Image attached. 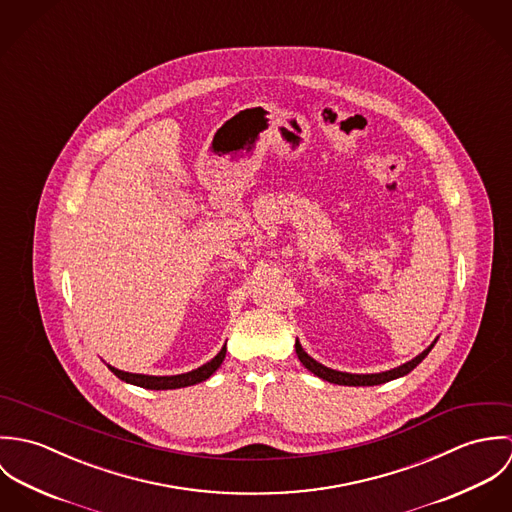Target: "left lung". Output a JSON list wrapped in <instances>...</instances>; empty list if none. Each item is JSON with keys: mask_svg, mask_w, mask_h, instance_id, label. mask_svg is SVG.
I'll return each mask as SVG.
<instances>
[{"mask_svg": "<svg viewBox=\"0 0 512 512\" xmlns=\"http://www.w3.org/2000/svg\"><path fill=\"white\" fill-rule=\"evenodd\" d=\"M438 341V339H436ZM436 341L426 349L422 351L418 357H414L412 361L404 363V365L396 366L392 370H386V372H376V374H351V372H341V370H333V368H327V366L317 363L315 359H311L299 345V341L295 339V353H297V359L301 361V365L305 366L309 372H313L315 376L327 380V382H333V384H343V386H374V384H384L388 380H394V378H400L408 372H412L416 366L420 365L428 353L434 349Z\"/></svg>", "mask_w": 512, "mask_h": 512, "instance_id": "left-lung-1", "label": "left lung"}]
</instances>
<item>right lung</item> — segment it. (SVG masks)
Instances as JSON below:
<instances>
[{"label":"right lung","mask_w":512,"mask_h":512,"mask_svg":"<svg viewBox=\"0 0 512 512\" xmlns=\"http://www.w3.org/2000/svg\"><path fill=\"white\" fill-rule=\"evenodd\" d=\"M226 357V345L220 349L219 355L209 361L207 365L199 366L191 372H185V374H173V376H151V374H134V372H124V370H118L114 366L108 365V368L124 382L128 384H136V386H142L147 390H173V388H185V386H193V384H199L203 380H207L224 361Z\"/></svg>","instance_id":"add662e5"}]
</instances>
